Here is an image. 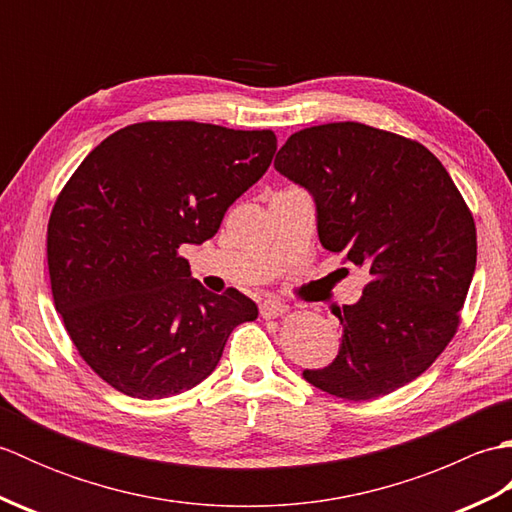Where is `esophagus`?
<instances>
[{"label": "esophagus", "mask_w": 512, "mask_h": 512, "mask_svg": "<svg viewBox=\"0 0 512 512\" xmlns=\"http://www.w3.org/2000/svg\"><path fill=\"white\" fill-rule=\"evenodd\" d=\"M286 310H288V306L279 299H266V301H262V306H259V312H262L264 319L281 317V314H284Z\"/></svg>", "instance_id": "1"}]
</instances>
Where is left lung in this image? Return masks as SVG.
<instances>
[{
    "label": "left lung",
    "instance_id": "8db88e82",
    "mask_svg": "<svg viewBox=\"0 0 512 512\" xmlns=\"http://www.w3.org/2000/svg\"><path fill=\"white\" fill-rule=\"evenodd\" d=\"M275 169L312 195L323 248L369 273L363 297L334 312L339 354L303 378L345 400L411 383L458 330L477 262L473 215L447 169L416 140L361 123L301 129Z\"/></svg>",
    "mask_w": 512,
    "mask_h": 512
}]
</instances>
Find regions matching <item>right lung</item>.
<instances>
[{
	"label": "right lung",
	"instance_id": "right-lung-1",
	"mask_svg": "<svg viewBox=\"0 0 512 512\" xmlns=\"http://www.w3.org/2000/svg\"><path fill=\"white\" fill-rule=\"evenodd\" d=\"M277 151L270 129L136 123L90 151L48 222L52 297L76 350L105 383L143 400L211 376L257 306L213 295L178 250L211 239Z\"/></svg>",
	"mask_w": 512,
	"mask_h": 512
}]
</instances>
